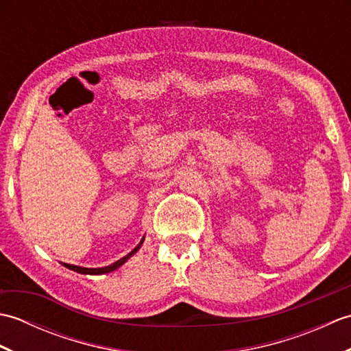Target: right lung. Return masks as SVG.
I'll return each mask as SVG.
<instances>
[{
    "label": "right lung",
    "mask_w": 351,
    "mask_h": 351,
    "mask_svg": "<svg viewBox=\"0 0 351 351\" xmlns=\"http://www.w3.org/2000/svg\"><path fill=\"white\" fill-rule=\"evenodd\" d=\"M143 241H145V238H141V241H140V244L137 245L136 249L134 250H131L128 255L126 256H123L122 259H119V261H116L114 264H111V265H107V267H102V268H86V267H78V265H72V264H64V267H68L69 270H73V271H77V273H81V274H104V273H111V271H114V270H117L119 267H121L122 264H125L126 261H128L134 253H136L138 249H140V245L143 244Z\"/></svg>",
    "instance_id": "right-lung-1"
}]
</instances>
